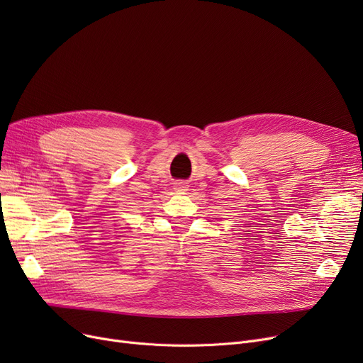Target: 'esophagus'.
Here are the masks:
<instances>
[{
	"instance_id": "esophagus-1",
	"label": "esophagus",
	"mask_w": 363,
	"mask_h": 363,
	"mask_svg": "<svg viewBox=\"0 0 363 363\" xmlns=\"http://www.w3.org/2000/svg\"><path fill=\"white\" fill-rule=\"evenodd\" d=\"M186 185H184V182H177L175 184V189H177V191H181V193H185L186 191Z\"/></svg>"
}]
</instances>
